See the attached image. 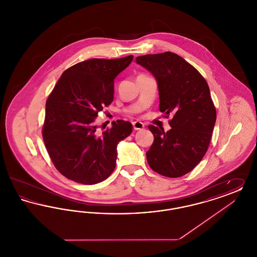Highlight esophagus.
I'll return each instance as SVG.
<instances>
[{
	"mask_svg": "<svg viewBox=\"0 0 257 257\" xmlns=\"http://www.w3.org/2000/svg\"><path fill=\"white\" fill-rule=\"evenodd\" d=\"M134 130H143L145 128V124L141 121H135L133 122Z\"/></svg>",
	"mask_w": 257,
	"mask_h": 257,
	"instance_id": "34e87169",
	"label": "esophagus"
}]
</instances>
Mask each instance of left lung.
I'll list each match as a JSON object with an SVG mask.
<instances>
[{
  "label": "left lung",
  "mask_w": 257,
  "mask_h": 257,
  "mask_svg": "<svg viewBox=\"0 0 257 257\" xmlns=\"http://www.w3.org/2000/svg\"><path fill=\"white\" fill-rule=\"evenodd\" d=\"M155 77L160 111L172 113L171 129L149 125L154 142L147 152L149 167L161 175L176 178L193 171L207 151L217 112L207 82L180 56L165 52L136 59Z\"/></svg>",
  "instance_id": "1"
}]
</instances>
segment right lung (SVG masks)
Here are the masks:
<instances>
[{
	"mask_svg": "<svg viewBox=\"0 0 257 257\" xmlns=\"http://www.w3.org/2000/svg\"><path fill=\"white\" fill-rule=\"evenodd\" d=\"M133 61L91 59L61 74L46 101L42 137L56 169L77 183L93 185L107 179L115 168L120 141L132 133L129 121H112L100 134L98 112L113 100L115 77Z\"/></svg>",
	"mask_w": 257,
	"mask_h": 257,
	"instance_id": "right-lung-1",
	"label": "right lung"
}]
</instances>
